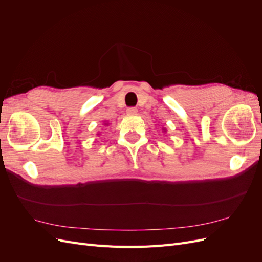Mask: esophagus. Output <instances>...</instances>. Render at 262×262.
Returning <instances> with one entry per match:
<instances>
[{
	"instance_id": "1",
	"label": "esophagus",
	"mask_w": 262,
	"mask_h": 262,
	"mask_svg": "<svg viewBox=\"0 0 262 262\" xmlns=\"http://www.w3.org/2000/svg\"><path fill=\"white\" fill-rule=\"evenodd\" d=\"M126 113H128L129 115H136L138 113V109L136 107H129L128 109H126Z\"/></svg>"
}]
</instances>
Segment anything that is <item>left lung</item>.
Wrapping results in <instances>:
<instances>
[{
	"label": "left lung",
	"mask_w": 262,
	"mask_h": 262,
	"mask_svg": "<svg viewBox=\"0 0 262 262\" xmlns=\"http://www.w3.org/2000/svg\"><path fill=\"white\" fill-rule=\"evenodd\" d=\"M164 131H165V129H164Z\"/></svg>",
	"instance_id": "left-lung-1"
}]
</instances>
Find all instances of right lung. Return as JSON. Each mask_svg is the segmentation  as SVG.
Instances as JSON below:
<instances>
[{
  "label": "right lung",
  "instance_id": "right-lung-1",
  "mask_svg": "<svg viewBox=\"0 0 262 262\" xmlns=\"http://www.w3.org/2000/svg\"><path fill=\"white\" fill-rule=\"evenodd\" d=\"M105 125H108V123H105Z\"/></svg>",
  "mask_w": 262,
  "mask_h": 262
}]
</instances>
